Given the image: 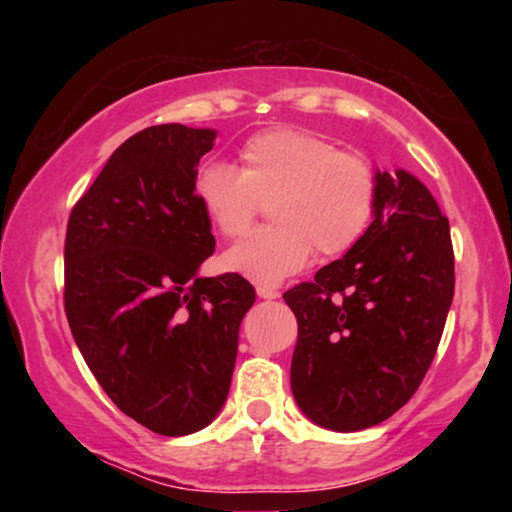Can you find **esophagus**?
<instances>
[{"label": "esophagus", "instance_id": "esophagus-1", "mask_svg": "<svg viewBox=\"0 0 512 512\" xmlns=\"http://www.w3.org/2000/svg\"><path fill=\"white\" fill-rule=\"evenodd\" d=\"M256 293H258V298H263V300H275V298H279V291L272 289V286H258Z\"/></svg>", "mask_w": 512, "mask_h": 512}]
</instances>
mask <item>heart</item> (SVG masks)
<instances>
[{
	"mask_svg": "<svg viewBox=\"0 0 512 512\" xmlns=\"http://www.w3.org/2000/svg\"><path fill=\"white\" fill-rule=\"evenodd\" d=\"M240 167L207 163L195 193L223 237H240L268 205L272 226L223 254L226 270L277 284L310 261L345 254L366 235L380 202V174L368 158L340 151L310 130L272 128L240 146Z\"/></svg>",
	"mask_w": 512,
	"mask_h": 512,
	"instance_id": "1",
	"label": "heart"
}]
</instances>
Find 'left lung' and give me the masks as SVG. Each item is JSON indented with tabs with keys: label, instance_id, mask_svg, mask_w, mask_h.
Masks as SVG:
<instances>
[{
	"label": "left lung",
	"instance_id": "1",
	"mask_svg": "<svg viewBox=\"0 0 512 512\" xmlns=\"http://www.w3.org/2000/svg\"><path fill=\"white\" fill-rule=\"evenodd\" d=\"M366 235L284 293L298 319L291 391L314 424L375 426L410 401L443 335L454 296L450 221L410 172H380Z\"/></svg>",
	"mask_w": 512,
	"mask_h": 512
}]
</instances>
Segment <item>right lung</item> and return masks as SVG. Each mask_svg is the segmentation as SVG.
Wrapping results in <instances>:
<instances>
[{
  "instance_id": "add662e5",
  "label": "right lung",
  "mask_w": 512,
  "mask_h": 512,
  "mask_svg": "<svg viewBox=\"0 0 512 512\" xmlns=\"http://www.w3.org/2000/svg\"><path fill=\"white\" fill-rule=\"evenodd\" d=\"M216 130L151 125L118 146L76 202L65 237V312L95 380L160 436H188L228 398L247 279L198 277L214 254L195 193Z\"/></svg>"
}]
</instances>
